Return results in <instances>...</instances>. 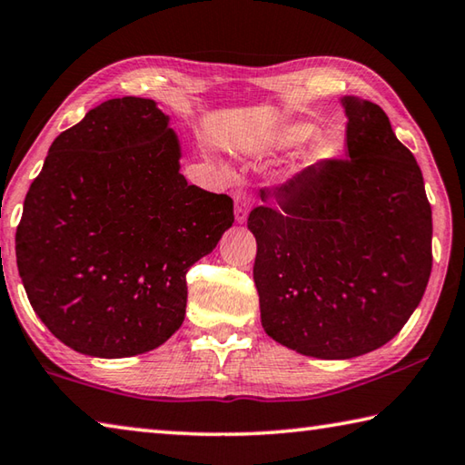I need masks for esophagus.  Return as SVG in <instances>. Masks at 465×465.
<instances>
[{"instance_id":"esophagus-1","label":"esophagus","mask_w":465,"mask_h":465,"mask_svg":"<svg viewBox=\"0 0 465 465\" xmlns=\"http://www.w3.org/2000/svg\"><path fill=\"white\" fill-rule=\"evenodd\" d=\"M248 195L243 191H238L235 193V222L238 223H243L248 219V211H250V207H248Z\"/></svg>"}]
</instances>
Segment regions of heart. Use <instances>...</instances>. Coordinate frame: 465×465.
<instances>
[{
    "instance_id": "1",
    "label": "heart",
    "mask_w": 465,
    "mask_h": 465,
    "mask_svg": "<svg viewBox=\"0 0 465 465\" xmlns=\"http://www.w3.org/2000/svg\"><path fill=\"white\" fill-rule=\"evenodd\" d=\"M317 136V130L313 125H305V124H299V125H291V128L282 130L278 136L274 138V146L278 148H292V146H301L305 144V142L313 140ZM335 150L331 144H319L315 148L313 154H311V163L313 164H325L329 160L333 158Z\"/></svg>"
}]
</instances>
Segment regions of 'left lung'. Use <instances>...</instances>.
<instances>
[{
    "mask_svg": "<svg viewBox=\"0 0 465 465\" xmlns=\"http://www.w3.org/2000/svg\"><path fill=\"white\" fill-rule=\"evenodd\" d=\"M345 158L264 187L250 211L262 327L302 356L348 360L382 348L423 299L431 205L412 152L384 109L343 99Z\"/></svg>",
    "mask_w": 465,
    "mask_h": 465,
    "instance_id": "left-lung-1",
    "label": "left lung"
}]
</instances>
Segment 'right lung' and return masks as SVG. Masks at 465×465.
Masks as SVG:
<instances>
[{
    "mask_svg": "<svg viewBox=\"0 0 465 465\" xmlns=\"http://www.w3.org/2000/svg\"><path fill=\"white\" fill-rule=\"evenodd\" d=\"M152 99L105 104L56 136L30 184L15 258L50 333L95 358L138 356L184 321L187 272L233 223V201L189 184Z\"/></svg>",
    "mask_w": 465,
    "mask_h": 465,
    "instance_id": "obj_1",
    "label": "right lung"
}]
</instances>
